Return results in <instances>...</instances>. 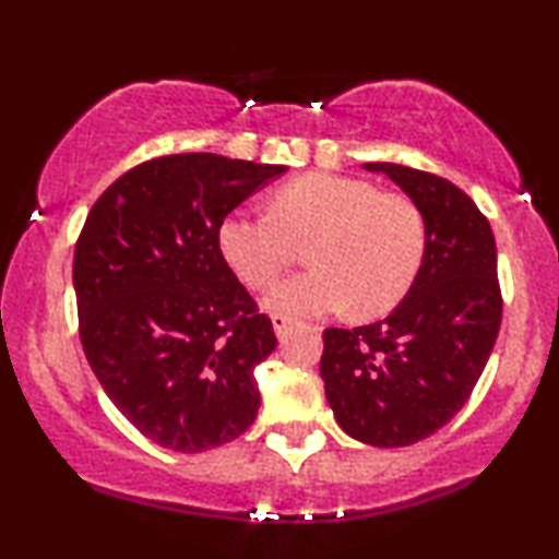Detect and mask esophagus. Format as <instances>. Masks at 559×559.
I'll return each instance as SVG.
<instances>
[{
  "label": "esophagus",
  "instance_id": "1",
  "mask_svg": "<svg viewBox=\"0 0 559 559\" xmlns=\"http://www.w3.org/2000/svg\"><path fill=\"white\" fill-rule=\"evenodd\" d=\"M292 325H294V320L288 318V314H273V331L281 341L286 338L288 331H292Z\"/></svg>",
  "mask_w": 559,
  "mask_h": 559
}]
</instances>
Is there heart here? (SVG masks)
<instances>
[{
	"label": "heart",
	"instance_id": "1",
	"mask_svg": "<svg viewBox=\"0 0 559 559\" xmlns=\"http://www.w3.org/2000/svg\"><path fill=\"white\" fill-rule=\"evenodd\" d=\"M307 247L312 271L267 294V312L314 318L352 307L380 318L412 292L427 252L414 200L361 179L307 174L271 194V213L234 211L218 224V250L241 284L265 288Z\"/></svg>",
	"mask_w": 559,
	"mask_h": 559
}]
</instances>
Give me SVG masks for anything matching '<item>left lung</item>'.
<instances>
[{
  "label": "left lung",
  "mask_w": 559,
  "mask_h": 559,
  "mask_svg": "<svg viewBox=\"0 0 559 559\" xmlns=\"http://www.w3.org/2000/svg\"><path fill=\"white\" fill-rule=\"evenodd\" d=\"M414 200L427 252L412 292L385 320L328 328L320 378L335 421L374 448H403L442 429L468 401L502 320L497 247L466 192L435 174L365 164Z\"/></svg>",
  "instance_id": "obj_1"
}]
</instances>
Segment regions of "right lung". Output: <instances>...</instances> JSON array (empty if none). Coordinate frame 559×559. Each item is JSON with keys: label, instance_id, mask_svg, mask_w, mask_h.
<instances>
[{"label": "right lung", "instance_id": "obj_1", "mask_svg": "<svg viewBox=\"0 0 559 559\" xmlns=\"http://www.w3.org/2000/svg\"><path fill=\"white\" fill-rule=\"evenodd\" d=\"M286 166L179 153L119 177L87 213L72 286L87 365L147 440L203 453L258 416L254 367L273 354L218 250V224Z\"/></svg>", "mask_w": 559, "mask_h": 559}]
</instances>
